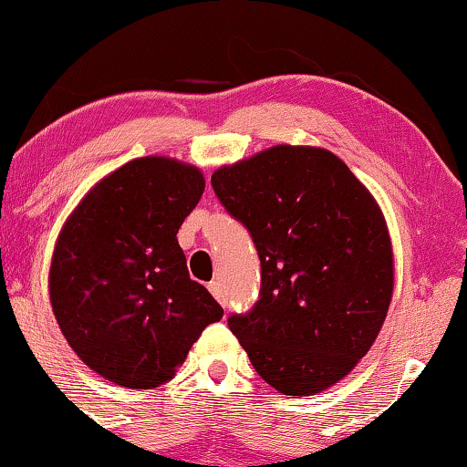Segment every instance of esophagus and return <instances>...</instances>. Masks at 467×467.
I'll use <instances>...</instances> for the list:
<instances>
[{"label": "esophagus", "mask_w": 467, "mask_h": 467, "mask_svg": "<svg viewBox=\"0 0 467 467\" xmlns=\"http://www.w3.org/2000/svg\"><path fill=\"white\" fill-rule=\"evenodd\" d=\"M210 291L212 296L218 300L222 306H226V296H224V289H222V283L220 281H212L210 283Z\"/></svg>", "instance_id": "1"}]
</instances>
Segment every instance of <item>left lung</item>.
Returning <instances> with one entry per match:
<instances>
[{
  "label": "left lung",
  "instance_id": "1",
  "mask_svg": "<svg viewBox=\"0 0 467 467\" xmlns=\"http://www.w3.org/2000/svg\"><path fill=\"white\" fill-rule=\"evenodd\" d=\"M212 186L260 255V297L228 317L254 368L287 396L337 384L373 346L392 300L379 205L342 159L315 146H273L215 170Z\"/></svg>",
  "mask_w": 467,
  "mask_h": 467
}]
</instances>
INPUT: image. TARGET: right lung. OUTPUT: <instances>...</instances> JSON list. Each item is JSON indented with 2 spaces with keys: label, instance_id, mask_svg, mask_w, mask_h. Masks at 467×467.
<instances>
[{
  "label": "right lung",
  "instance_id": "add662e5",
  "mask_svg": "<svg viewBox=\"0 0 467 467\" xmlns=\"http://www.w3.org/2000/svg\"><path fill=\"white\" fill-rule=\"evenodd\" d=\"M197 167L140 157L94 184L68 215L50 266V302L68 346L117 386L170 381L224 310L192 281L176 234L199 203Z\"/></svg>",
  "mask_w": 467,
  "mask_h": 467
}]
</instances>
